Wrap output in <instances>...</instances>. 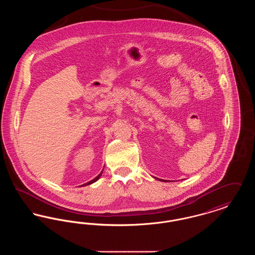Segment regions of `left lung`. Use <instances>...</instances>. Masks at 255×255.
<instances>
[{"label": "left lung", "mask_w": 255, "mask_h": 255, "mask_svg": "<svg viewBox=\"0 0 255 255\" xmlns=\"http://www.w3.org/2000/svg\"><path fill=\"white\" fill-rule=\"evenodd\" d=\"M160 181H162V182H164V181H163V180H160Z\"/></svg>", "instance_id": "obj_1"}]
</instances>
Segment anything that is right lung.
Listing matches in <instances>:
<instances>
[{
	"label": "right lung",
	"instance_id": "add662e5",
	"mask_svg": "<svg viewBox=\"0 0 255 255\" xmlns=\"http://www.w3.org/2000/svg\"><path fill=\"white\" fill-rule=\"evenodd\" d=\"M102 172H103V170L97 175V177L94 179V180H92V181H90V182H86V183H84V184H82V186H85V185H90V184H92V183H94V182H97V181H98V179L101 177V175H102Z\"/></svg>",
	"mask_w": 255,
	"mask_h": 255
}]
</instances>
